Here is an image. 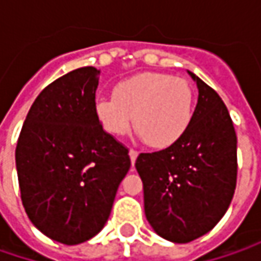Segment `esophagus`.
Returning <instances> with one entry per match:
<instances>
[{
	"label": "esophagus",
	"instance_id": "1",
	"mask_svg": "<svg viewBox=\"0 0 261 261\" xmlns=\"http://www.w3.org/2000/svg\"><path fill=\"white\" fill-rule=\"evenodd\" d=\"M129 156H130L132 164H135L136 158H138V151H135V149H129Z\"/></svg>",
	"mask_w": 261,
	"mask_h": 261
}]
</instances>
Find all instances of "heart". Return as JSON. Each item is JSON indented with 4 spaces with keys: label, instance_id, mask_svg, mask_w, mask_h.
<instances>
[{
    "label": "heart",
    "instance_id": "1",
    "mask_svg": "<svg viewBox=\"0 0 261 261\" xmlns=\"http://www.w3.org/2000/svg\"><path fill=\"white\" fill-rule=\"evenodd\" d=\"M195 93L183 78L142 72L117 83L113 95L95 100V116L110 135L122 136L132 127L146 145L164 149L186 132L193 116Z\"/></svg>",
    "mask_w": 261,
    "mask_h": 261
}]
</instances>
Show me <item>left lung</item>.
Instances as JSON below:
<instances>
[{
	"label": "left lung",
	"mask_w": 261,
	"mask_h": 261,
	"mask_svg": "<svg viewBox=\"0 0 261 261\" xmlns=\"http://www.w3.org/2000/svg\"><path fill=\"white\" fill-rule=\"evenodd\" d=\"M199 90L181 138L163 151L139 154L145 216L171 243L205 236L225 215L237 186V135L222 98L187 71Z\"/></svg>",
	"instance_id": "left-lung-1"
}]
</instances>
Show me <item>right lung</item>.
Masks as SVG:
<instances>
[{
  "mask_svg": "<svg viewBox=\"0 0 261 261\" xmlns=\"http://www.w3.org/2000/svg\"><path fill=\"white\" fill-rule=\"evenodd\" d=\"M100 71L78 68L58 78L32 105L15 148L21 202L50 240L75 246L107 222L130 168L129 151L95 116Z\"/></svg>",
  "mask_w": 261,
  "mask_h": 261,
  "instance_id": "add662e5",
  "label": "right lung"
}]
</instances>
